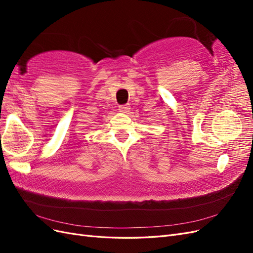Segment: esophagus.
<instances>
[{"label":"esophagus","mask_w":253,"mask_h":253,"mask_svg":"<svg viewBox=\"0 0 253 253\" xmlns=\"http://www.w3.org/2000/svg\"><path fill=\"white\" fill-rule=\"evenodd\" d=\"M129 110H131V108H129L128 105H120L119 109H118V111L120 113H128Z\"/></svg>","instance_id":"obj_1"}]
</instances>
